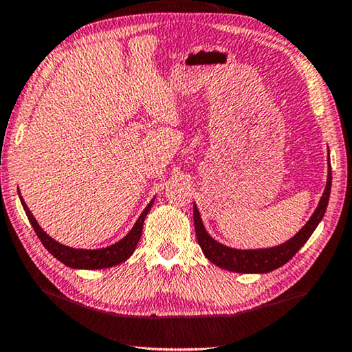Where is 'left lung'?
I'll return each instance as SVG.
<instances>
[{
  "mask_svg": "<svg viewBox=\"0 0 352 352\" xmlns=\"http://www.w3.org/2000/svg\"><path fill=\"white\" fill-rule=\"evenodd\" d=\"M330 187H332V170H330L329 162V173H327V184L325 190L320 197L319 205L309 217V221L305 223V227L300 230L294 238L289 241L279 244V246L268 248V249H232L223 244L217 243L216 239L208 235L203 226L200 212L197 210V205H193V222H195V235L200 244L201 251L208 257V261L212 262L217 267L226 268L228 272L235 273H268L273 272L284 263H287L298 249L308 241V238L313 235L316 227L322 221L325 210H327L329 198H330Z\"/></svg>",
  "mask_w": 352,
  "mask_h": 352,
  "instance_id": "obj_1",
  "label": "left lung"
}]
</instances>
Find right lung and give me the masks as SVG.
<instances>
[{
    "instance_id": "obj_1",
    "label": "right lung",
    "mask_w": 352,
    "mask_h": 352,
    "mask_svg": "<svg viewBox=\"0 0 352 352\" xmlns=\"http://www.w3.org/2000/svg\"><path fill=\"white\" fill-rule=\"evenodd\" d=\"M20 201H22V206L25 212H27L28 221L32 222V227L34 228V232H36L41 243L44 244V248L47 249L57 261L65 263L66 267L79 270H101L116 267V265L125 262L126 258L135 252L136 244H138L142 233V223H144L147 212L151 211L152 203H154V200H152L149 205L144 208V211L141 212V216L138 217V221H136L133 228H131V230L126 233V236L122 238L120 241H117L116 244H111V246L103 249H74L65 246V244H60L58 241H55L54 238H50L47 233L39 227V223L36 222V219L33 217V214L28 210V206L25 205L22 197H20Z\"/></svg>"
}]
</instances>
